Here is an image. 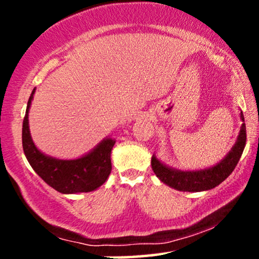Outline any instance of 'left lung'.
<instances>
[{
	"label": "left lung",
	"mask_w": 259,
	"mask_h": 259,
	"mask_svg": "<svg viewBox=\"0 0 259 259\" xmlns=\"http://www.w3.org/2000/svg\"><path fill=\"white\" fill-rule=\"evenodd\" d=\"M241 120L245 121L243 114L241 112ZM246 145V125L245 123L241 125L239 136H237L236 142L231 148V151L222 159L214 167L202 169V170H192L184 171L178 170V169L167 167L157 159L156 156H152L151 159V165L152 170L157 178L162 183L167 184L168 186L173 187L179 191H189V192H198L210 190L213 187L218 186L227 178L233 173L235 167L239 163L243 148Z\"/></svg>",
	"instance_id": "left-lung-1"
}]
</instances>
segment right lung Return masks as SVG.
<instances>
[{
    "mask_svg": "<svg viewBox=\"0 0 259 259\" xmlns=\"http://www.w3.org/2000/svg\"><path fill=\"white\" fill-rule=\"evenodd\" d=\"M35 89L29 97L23 120V150L31 168L45 183L61 194L90 192L100 187L111 174V152L115 141L102 140L91 152L76 159H57L37 150L29 130V108L34 99Z\"/></svg>",
    "mask_w": 259,
    "mask_h": 259,
    "instance_id": "right-lung-1",
    "label": "right lung"
}]
</instances>
